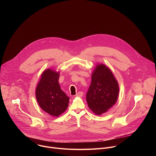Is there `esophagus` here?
Listing matches in <instances>:
<instances>
[{
	"mask_svg": "<svg viewBox=\"0 0 156 156\" xmlns=\"http://www.w3.org/2000/svg\"><path fill=\"white\" fill-rule=\"evenodd\" d=\"M83 94V93L82 91H79V92H78V93L76 94L75 96H82Z\"/></svg>",
	"mask_w": 156,
	"mask_h": 156,
	"instance_id": "1",
	"label": "esophagus"
}]
</instances>
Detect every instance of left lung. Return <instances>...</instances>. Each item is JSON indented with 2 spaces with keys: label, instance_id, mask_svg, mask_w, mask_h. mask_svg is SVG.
<instances>
[{
  "label": "left lung",
  "instance_id": "obj_1",
  "mask_svg": "<svg viewBox=\"0 0 156 156\" xmlns=\"http://www.w3.org/2000/svg\"><path fill=\"white\" fill-rule=\"evenodd\" d=\"M119 92L118 83L110 69L102 64L98 65L86 93L88 107L97 115L105 113L115 104Z\"/></svg>",
  "mask_w": 156,
  "mask_h": 156
}]
</instances>
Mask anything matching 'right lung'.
Returning <instances> with one entry per match:
<instances>
[{
  "label": "right lung",
  "mask_w": 156,
  "mask_h": 156,
  "mask_svg": "<svg viewBox=\"0 0 156 156\" xmlns=\"http://www.w3.org/2000/svg\"><path fill=\"white\" fill-rule=\"evenodd\" d=\"M59 73L48 69L44 71L36 90V97L41 108L49 114L58 117L69 106L70 98L61 90Z\"/></svg>",
  "instance_id": "obj_1"
}]
</instances>
